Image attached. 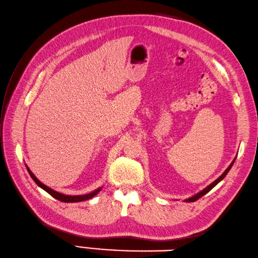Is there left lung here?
I'll use <instances>...</instances> for the list:
<instances>
[{
	"mask_svg": "<svg viewBox=\"0 0 258 258\" xmlns=\"http://www.w3.org/2000/svg\"><path fill=\"white\" fill-rule=\"evenodd\" d=\"M234 161H235V158H234V160H233L232 161V163H231V165L229 166V167H227V168H226V170L222 173V175H221L218 179H217V180H214L211 184H209L208 185V187L207 188H205V189H203L202 191H200V192H198L197 195H195V196H192V197H191V198H189V199H185L184 201L185 202H194V201H197L198 199H199V198H201L202 196H205L206 194H208L209 192V191H210L212 188H214L215 187V185H217L221 180H222V179L227 175V172H229L230 171V169H231V167L233 166V164H234Z\"/></svg>",
	"mask_w": 258,
	"mask_h": 258,
	"instance_id": "obj_1",
	"label": "left lung"
}]
</instances>
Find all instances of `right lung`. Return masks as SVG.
<instances>
[{"instance_id":"obj_1","label":"right lung","mask_w":258,"mask_h":258,"mask_svg":"<svg viewBox=\"0 0 258 258\" xmlns=\"http://www.w3.org/2000/svg\"><path fill=\"white\" fill-rule=\"evenodd\" d=\"M26 168H27L29 175H31L33 180L36 182V184H38L41 189H44L46 192H48L50 196H52L53 198H55V199H57L59 201H62V202H80V201H86V200L91 199V198H93L95 195H98V192L101 190V188H99L97 190L92 191L91 194L82 195V196H67V195H63V194H60V192H57V191L50 189L49 187H47V185H45L43 182H40L38 179L35 177L34 173L31 170H29V168H28L27 166H26Z\"/></svg>"}]
</instances>
